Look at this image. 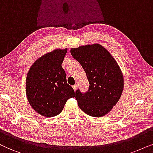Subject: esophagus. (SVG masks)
Returning <instances> with one entry per match:
<instances>
[{
	"label": "esophagus",
	"mask_w": 153,
	"mask_h": 153,
	"mask_svg": "<svg viewBox=\"0 0 153 153\" xmlns=\"http://www.w3.org/2000/svg\"><path fill=\"white\" fill-rule=\"evenodd\" d=\"M73 88L74 89V90H76V89L78 88V85L75 84V85H73Z\"/></svg>",
	"instance_id": "obj_1"
}]
</instances>
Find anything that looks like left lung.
I'll return each instance as SVG.
<instances>
[{
  "mask_svg": "<svg viewBox=\"0 0 153 153\" xmlns=\"http://www.w3.org/2000/svg\"><path fill=\"white\" fill-rule=\"evenodd\" d=\"M71 54L80 63L88 79V91H75L80 108L99 117L109 113L120 98L124 87L122 71L106 49L99 44L72 48Z\"/></svg>",
  "mask_w": 153,
  "mask_h": 153,
  "instance_id": "left-lung-1",
  "label": "left lung"
}]
</instances>
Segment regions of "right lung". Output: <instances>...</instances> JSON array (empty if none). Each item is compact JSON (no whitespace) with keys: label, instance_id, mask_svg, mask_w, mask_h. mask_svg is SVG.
I'll return each mask as SVG.
<instances>
[{"label":"right lung","instance_id":"obj_1","mask_svg":"<svg viewBox=\"0 0 153 153\" xmlns=\"http://www.w3.org/2000/svg\"><path fill=\"white\" fill-rule=\"evenodd\" d=\"M67 49L47 53L36 61L27 73L26 93L30 105L42 116L59 114L68 99L75 97L73 87L67 83L62 64Z\"/></svg>","mask_w":153,"mask_h":153}]
</instances>
